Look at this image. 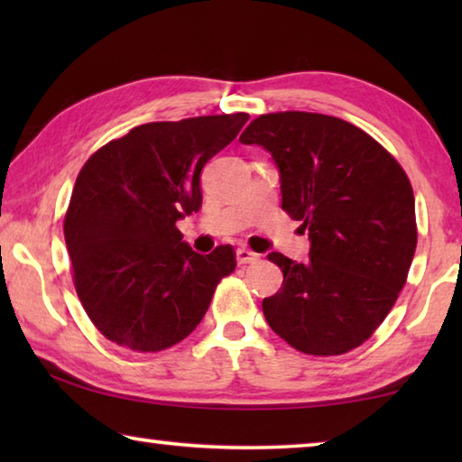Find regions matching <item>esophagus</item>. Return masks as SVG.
Wrapping results in <instances>:
<instances>
[{
    "instance_id": "34e87169",
    "label": "esophagus",
    "mask_w": 462,
    "mask_h": 462,
    "mask_svg": "<svg viewBox=\"0 0 462 462\" xmlns=\"http://www.w3.org/2000/svg\"><path fill=\"white\" fill-rule=\"evenodd\" d=\"M236 259H238L240 264H248V263L259 261V254L253 253V250H248V248H238L236 250Z\"/></svg>"
}]
</instances>
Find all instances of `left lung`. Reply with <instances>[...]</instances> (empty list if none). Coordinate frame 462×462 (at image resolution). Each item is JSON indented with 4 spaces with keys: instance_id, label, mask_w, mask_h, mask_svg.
I'll return each mask as SVG.
<instances>
[{
    "instance_id": "obj_1",
    "label": "left lung",
    "mask_w": 462,
    "mask_h": 462,
    "mask_svg": "<svg viewBox=\"0 0 462 462\" xmlns=\"http://www.w3.org/2000/svg\"><path fill=\"white\" fill-rule=\"evenodd\" d=\"M279 171L281 208L308 230L310 259L281 253L279 291L263 300L269 326L306 355H344L369 338L405 285L416 253L408 175L366 132L310 112L259 116L240 136Z\"/></svg>"
}]
</instances>
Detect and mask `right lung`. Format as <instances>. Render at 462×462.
Returning <instances> with one entry per match:
<instances>
[{
  "label": "right lung",
  "instance_id": "add662e5",
  "mask_svg": "<svg viewBox=\"0 0 462 462\" xmlns=\"http://www.w3.org/2000/svg\"><path fill=\"white\" fill-rule=\"evenodd\" d=\"M248 114L132 128L91 156L75 181L65 240L75 289L107 340L159 353L206 316L236 267L232 246L199 254L175 222L199 212L201 169L238 136Z\"/></svg>",
  "mask_w": 462,
  "mask_h": 462
}]
</instances>
